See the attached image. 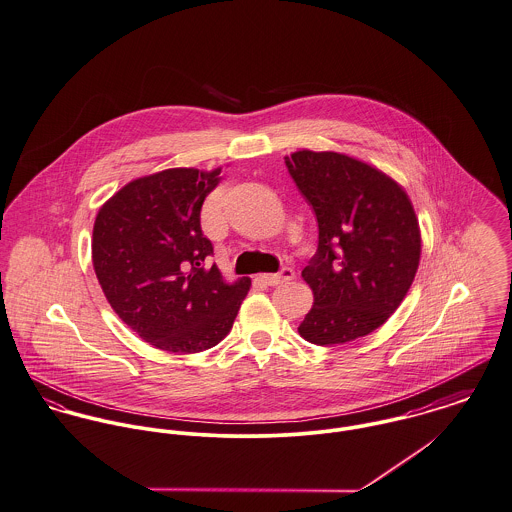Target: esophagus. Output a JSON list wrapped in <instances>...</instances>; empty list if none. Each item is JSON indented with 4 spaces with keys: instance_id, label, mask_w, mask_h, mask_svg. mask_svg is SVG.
Returning a JSON list of instances; mask_svg holds the SVG:
<instances>
[{
    "instance_id": "obj_1",
    "label": "esophagus",
    "mask_w": 512,
    "mask_h": 512,
    "mask_svg": "<svg viewBox=\"0 0 512 512\" xmlns=\"http://www.w3.org/2000/svg\"><path fill=\"white\" fill-rule=\"evenodd\" d=\"M264 283H268V285H279V283H283V281H289V279L293 278V270L291 268H281L278 274H264V276H260Z\"/></svg>"
}]
</instances>
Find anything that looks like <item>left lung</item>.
<instances>
[{
    "instance_id": "1",
    "label": "left lung",
    "mask_w": 512,
    "mask_h": 512,
    "mask_svg": "<svg viewBox=\"0 0 512 512\" xmlns=\"http://www.w3.org/2000/svg\"><path fill=\"white\" fill-rule=\"evenodd\" d=\"M285 166L319 223L317 254L301 272L315 303L299 334L319 346L362 338L397 311L419 270L411 199L377 168L340 152L299 150Z\"/></svg>"
}]
</instances>
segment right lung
<instances>
[{
  "label": "right lung",
  "mask_w": 512,
  "mask_h": 512,
  "mask_svg": "<svg viewBox=\"0 0 512 512\" xmlns=\"http://www.w3.org/2000/svg\"><path fill=\"white\" fill-rule=\"evenodd\" d=\"M221 168H170L121 187L93 223L99 285L148 344L193 354L217 346L233 328L250 279L227 283L205 266L213 244L201 231V205Z\"/></svg>",
  "instance_id": "1"
}]
</instances>
